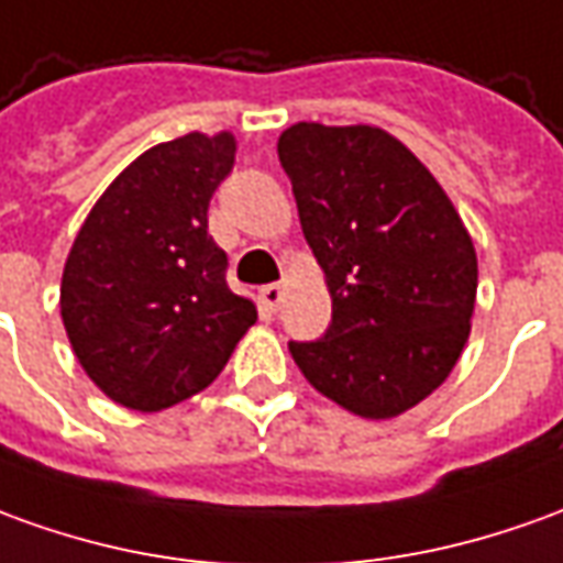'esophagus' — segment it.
Masks as SVG:
<instances>
[{"instance_id":"34e87169","label":"esophagus","mask_w":563,"mask_h":563,"mask_svg":"<svg viewBox=\"0 0 563 563\" xmlns=\"http://www.w3.org/2000/svg\"><path fill=\"white\" fill-rule=\"evenodd\" d=\"M282 300H285V288L282 285H263L260 288V303L266 306L269 312H275L282 306Z\"/></svg>"}]
</instances>
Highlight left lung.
I'll return each mask as SVG.
<instances>
[{"label": "left lung", "instance_id": "1", "mask_svg": "<svg viewBox=\"0 0 563 563\" xmlns=\"http://www.w3.org/2000/svg\"><path fill=\"white\" fill-rule=\"evenodd\" d=\"M278 162L333 300L324 336L290 340V355L336 405L398 417L466 346L478 290L466 227L420 158L379 128L290 125Z\"/></svg>", "mask_w": 563, "mask_h": 563}]
</instances>
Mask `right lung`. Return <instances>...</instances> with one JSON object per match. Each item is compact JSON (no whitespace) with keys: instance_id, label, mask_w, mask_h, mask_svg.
<instances>
[{"instance_id":"1","label":"right lung","mask_w":563,"mask_h":563,"mask_svg":"<svg viewBox=\"0 0 563 563\" xmlns=\"http://www.w3.org/2000/svg\"><path fill=\"white\" fill-rule=\"evenodd\" d=\"M232 162L227 131L158 143L112 180L73 242L64 328L85 374L122 407L153 413L201 393L257 321L208 235Z\"/></svg>"}]
</instances>
